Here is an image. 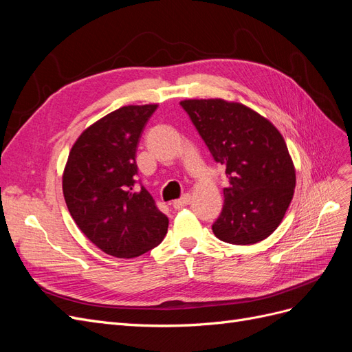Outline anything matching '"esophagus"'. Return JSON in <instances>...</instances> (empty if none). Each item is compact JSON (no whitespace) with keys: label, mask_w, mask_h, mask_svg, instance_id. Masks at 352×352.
<instances>
[{"label":"esophagus","mask_w":352,"mask_h":352,"mask_svg":"<svg viewBox=\"0 0 352 352\" xmlns=\"http://www.w3.org/2000/svg\"><path fill=\"white\" fill-rule=\"evenodd\" d=\"M190 203H191V196L190 195H184L181 199L174 200L173 201V206H174V209H181V208H184V206H188Z\"/></svg>","instance_id":"1"}]
</instances>
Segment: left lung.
<instances>
[{
    "label": "left lung",
    "mask_w": 352,
    "mask_h": 352,
    "mask_svg": "<svg viewBox=\"0 0 352 352\" xmlns=\"http://www.w3.org/2000/svg\"><path fill=\"white\" fill-rule=\"evenodd\" d=\"M230 186L212 231L221 241L248 245L265 240L282 222L296 188V168L279 130L240 102H179Z\"/></svg>",
    "instance_id": "obj_1"
}]
</instances>
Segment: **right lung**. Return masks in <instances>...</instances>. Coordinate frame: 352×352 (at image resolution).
<instances>
[{
	"label": "right lung",
	"mask_w": 352,
	"mask_h": 352,
	"mask_svg": "<svg viewBox=\"0 0 352 352\" xmlns=\"http://www.w3.org/2000/svg\"><path fill=\"white\" fill-rule=\"evenodd\" d=\"M156 104L121 107L89 126L73 144L63 174L67 208L102 252L131 258L161 244L168 218L143 186L134 188L135 151Z\"/></svg>",
	"instance_id": "obj_1"
}]
</instances>
